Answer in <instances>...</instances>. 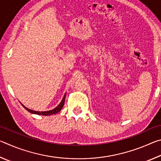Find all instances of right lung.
<instances>
[{"mask_svg": "<svg viewBox=\"0 0 161 161\" xmlns=\"http://www.w3.org/2000/svg\"><path fill=\"white\" fill-rule=\"evenodd\" d=\"M65 97H66V94L64 95L62 98V99L61 101V102L59 103L58 105V107H56L54 108H53V110H50V111H33V110H31V109H29V108H26L25 106H23L24 108H25V109L29 111L30 113L31 114H37V115H42V116H50V115H53V114H55L57 113H58L59 111H60L61 109L64 106V101H65Z\"/></svg>", "mask_w": 161, "mask_h": 161, "instance_id": "add662e5", "label": "right lung"}]
</instances>
